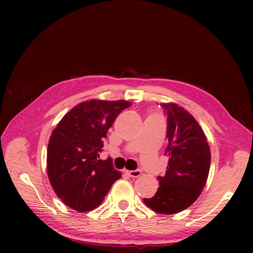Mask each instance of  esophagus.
<instances>
[{"mask_svg": "<svg viewBox=\"0 0 253 253\" xmlns=\"http://www.w3.org/2000/svg\"><path fill=\"white\" fill-rule=\"evenodd\" d=\"M125 173L127 174L129 177H139V176L141 175V171L140 170H125Z\"/></svg>", "mask_w": 253, "mask_h": 253, "instance_id": "obj_1", "label": "esophagus"}]
</instances>
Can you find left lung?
<instances>
[{"mask_svg": "<svg viewBox=\"0 0 253 253\" xmlns=\"http://www.w3.org/2000/svg\"><path fill=\"white\" fill-rule=\"evenodd\" d=\"M168 116L165 155L169 156L165 176H158L155 195L143 203L153 211L175 214L187 209L201 195L208 178L211 152L201 126L176 103H162Z\"/></svg>", "mask_w": 253, "mask_h": 253, "instance_id": "1", "label": "left lung"}]
</instances>
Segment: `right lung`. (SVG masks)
I'll list each match as a JSON object with an SVG mask.
<instances>
[{
	"instance_id": "1",
	"label": "right lung",
	"mask_w": 253,
	"mask_h": 253,
	"mask_svg": "<svg viewBox=\"0 0 253 253\" xmlns=\"http://www.w3.org/2000/svg\"><path fill=\"white\" fill-rule=\"evenodd\" d=\"M131 105L126 100L91 99L74 106L52 131L47 174L53 191L67 207L78 212L94 210L121 177L112 159H99V153L115 119Z\"/></svg>"
}]
</instances>
